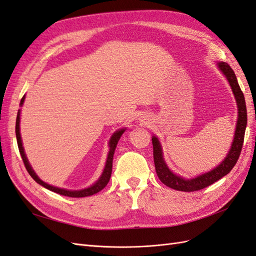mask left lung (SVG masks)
Masks as SVG:
<instances>
[{
	"label": "left lung",
	"instance_id": "left-lung-1",
	"mask_svg": "<svg viewBox=\"0 0 256 256\" xmlns=\"http://www.w3.org/2000/svg\"><path fill=\"white\" fill-rule=\"evenodd\" d=\"M218 68L220 71L224 73L225 76L230 82V85L232 89V92L236 98L237 104H238V120H237V127L236 132H234V142L230 148V153L227 154L225 160L220 162L216 168L206 172L202 176H199L195 178L185 180L181 176H178L172 174L169 168L166 164L164 158H162V152L160 141L156 136L152 138V142H153V155H154V164L156 174L160 178V181L167 185L168 188H174L176 190L181 192H195L206 188V186H210L214 182L218 181L226 174H228L236 164L238 158L240 156L241 150H242L244 140V132L246 127V100L244 92H241L240 86L237 82L236 74H234L232 68L226 62H220Z\"/></svg>",
	"mask_w": 256,
	"mask_h": 256
}]
</instances>
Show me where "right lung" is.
Segmentation results:
<instances>
[{
	"mask_svg": "<svg viewBox=\"0 0 256 256\" xmlns=\"http://www.w3.org/2000/svg\"><path fill=\"white\" fill-rule=\"evenodd\" d=\"M24 101V96H22V101H20V106H22V103ZM19 122H20V110L18 111L17 114V120H16V138H17V143H18V148L20 152V155H22V158L24 160V167L26 169V171L29 172V174L32 176V178L34 181L38 182L40 185L44 186L45 188L50 190L54 192H57L59 195H64V196H68V197H74V198H80V197H87V196H92L94 194H96V192H99L100 190H102L103 188H106V184L110 181V178H111L112 174V166H113V156H114V152L116 148V145L118 143V140L120 139V136L122 134L124 131L125 129H122L116 131V132L112 136L111 140H110V152H108V160H106V167H104V171H103V174L101 176V178L96 181L92 188H88L85 190H62V188H54V186H52L50 184H47L45 182H43L42 180H40L38 176L36 174V172H34L31 168V166L28 162L26 154H24V150L22 148V136H20V131H19Z\"/></svg>",
	"mask_w": 256,
	"mask_h": 256,
	"instance_id": "obj_1",
	"label": "right lung"
}]
</instances>
